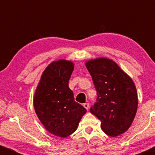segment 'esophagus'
Segmentation results:
<instances>
[{"label":"esophagus","instance_id":"34e87169","mask_svg":"<svg viewBox=\"0 0 155 155\" xmlns=\"http://www.w3.org/2000/svg\"><path fill=\"white\" fill-rule=\"evenodd\" d=\"M89 103H85V104H84V105H83V106H84V107L87 110H89Z\"/></svg>","mask_w":155,"mask_h":155}]
</instances>
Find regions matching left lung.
Here are the masks:
<instances>
[{"mask_svg":"<svg viewBox=\"0 0 155 155\" xmlns=\"http://www.w3.org/2000/svg\"><path fill=\"white\" fill-rule=\"evenodd\" d=\"M85 65L98 96L91 113L101 120V129L107 135L124 133L133 122L138 104L133 80L113 59H90Z\"/></svg>","mask_w":155,"mask_h":155,"instance_id":"8db88e82","label":"left lung"}]
</instances>
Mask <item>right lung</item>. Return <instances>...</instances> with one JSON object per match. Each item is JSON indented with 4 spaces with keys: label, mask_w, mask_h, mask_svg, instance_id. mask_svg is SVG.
Listing matches in <instances>:
<instances>
[{
    "label": "right lung",
    "mask_w": 155,
    "mask_h": 155,
    "mask_svg": "<svg viewBox=\"0 0 155 155\" xmlns=\"http://www.w3.org/2000/svg\"><path fill=\"white\" fill-rule=\"evenodd\" d=\"M74 64L66 59L54 61L42 72L34 96V107L46 130L64 137L78 128L86 109L74 101L68 82Z\"/></svg>",
    "instance_id": "obj_1"
}]
</instances>
